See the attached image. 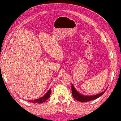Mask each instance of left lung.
Instances as JSON below:
<instances>
[{"mask_svg":"<svg viewBox=\"0 0 121 121\" xmlns=\"http://www.w3.org/2000/svg\"><path fill=\"white\" fill-rule=\"evenodd\" d=\"M107 89L104 91H103V92H101L96 95H85L82 94H80V93H79L78 91L75 89V88H74L73 84H71V91L73 97H74L75 99H76V100L81 102H86L98 98L100 97V96L102 95L104 93L105 91H106Z\"/></svg>","mask_w":121,"mask_h":121,"instance_id":"8db88e82","label":"left lung"}]
</instances>
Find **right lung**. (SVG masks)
Here are the masks:
<instances>
[{
    "mask_svg": "<svg viewBox=\"0 0 121 121\" xmlns=\"http://www.w3.org/2000/svg\"><path fill=\"white\" fill-rule=\"evenodd\" d=\"M50 94H51V89H50L46 93V94L44 95L43 97H42L40 98L39 99H34V100H28V102H30V103H37V104H40V103H42L43 102H45L50 98Z\"/></svg>",
    "mask_w": 121,
    "mask_h": 121,
    "instance_id": "obj_1",
    "label": "right lung"
}]
</instances>
